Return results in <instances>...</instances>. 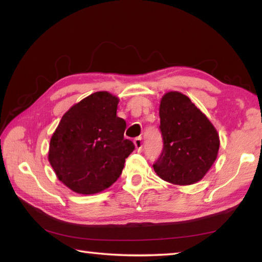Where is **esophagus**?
Segmentation results:
<instances>
[{"mask_svg": "<svg viewBox=\"0 0 262 262\" xmlns=\"http://www.w3.org/2000/svg\"><path fill=\"white\" fill-rule=\"evenodd\" d=\"M134 144L137 151H141L143 147V142H142V137H136L134 140Z\"/></svg>", "mask_w": 262, "mask_h": 262, "instance_id": "obj_1", "label": "esophagus"}]
</instances>
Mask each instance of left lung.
Listing matches in <instances>:
<instances>
[{
    "instance_id": "left-lung-1",
    "label": "left lung",
    "mask_w": 262,
    "mask_h": 262,
    "mask_svg": "<svg viewBox=\"0 0 262 262\" xmlns=\"http://www.w3.org/2000/svg\"><path fill=\"white\" fill-rule=\"evenodd\" d=\"M159 116L163 148L153 165L157 175L181 186L201 181L218 156L217 129L181 92L171 91L162 96Z\"/></svg>"
}]
</instances>
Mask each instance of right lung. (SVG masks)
<instances>
[{
    "mask_svg": "<svg viewBox=\"0 0 262 262\" xmlns=\"http://www.w3.org/2000/svg\"><path fill=\"white\" fill-rule=\"evenodd\" d=\"M118 103L109 92H95L61 118L48 158L56 177L71 191L99 193L121 175L135 145L124 138L126 121L117 116Z\"/></svg>",
    "mask_w": 262,
    "mask_h": 262,
    "instance_id": "add662e5",
    "label": "right lung"
}]
</instances>
